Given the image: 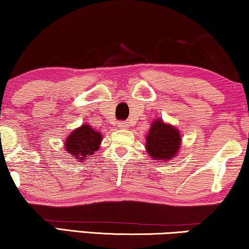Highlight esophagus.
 <instances>
[{"label": "esophagus", "mask_w": 249, "mask_h": 249, "mask_svg": "<svg viewBox=\"0 0 249 249\" xmlns=\"http://www.w3.org/2000/svg\"><path fill=\"white\" fill-rule=\"evenodd\" d=\"M118 127L120 128V129H128L129 124H127V122H124V121H120V122H118Z\"/></svg>", "instance_id": "obj_1"}]
</instances>
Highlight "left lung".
Instances as JSON below:
<instances>
[{
    "mask_svg": "<svg viewBox=\"0 0 249 249\" xmlns=\"http://www.w3.org/2000/svg\"><path fill=\"white\" fill-rule=\"evenodd\" d=\"M145 141L147 154L154 161L164 163L178 155L182 139L179 129L158 118L152 122Z\"/></svg>",
    "mask_w": 249,
    "mask_h": 249,
    "instance_id": "left-lung-1",
    "label": "left lung"
}]
</instances>
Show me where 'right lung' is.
<instances>
[{
    "label": "right lung",
    "instance_id": "right-lung-1",
    "mask_svg": "<svg viewBox=\"0 0 249 249\" xmlns=\"http://www.w3.org/2000/svg\"><path fill=\"white\" fill-rule=\"evenodd\" d=\"M103 136L90 124H84L68 135L64 139V149L79 162L90 158L100 148Z\"/></svg>",
    "mask_w": 249,
    "mask_h": 249
}]
</instances>
